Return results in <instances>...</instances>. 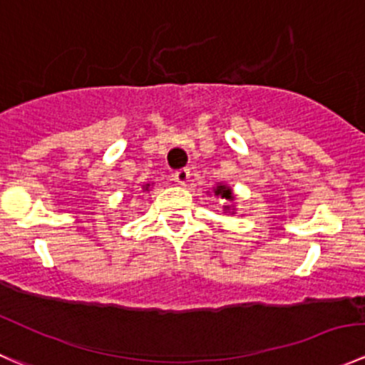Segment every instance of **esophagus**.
<instances>
[{
  "instance_id": "34e87169",
  "label": "esophagus",
  "mask_w": 365,
  "mask_h": 365,
  "mask_svg": "<svg viewBox=\"0 0 365 365\" xmlns=\"http://www.w3.org/2000/svg\"><path fill=\"white\" fill-rule=\"evenodd\" d=\"M174 178H175V181L184 186V184H187V181H190V170H187V168H181V170L175 172Z\"/></svg>"
}]
</instances>
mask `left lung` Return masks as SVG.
<instances>
[{"mask_svg":"<svg viewBox=\"0 0 365 365\" xmlns=\"http://www.w3.org/2000/svg\"><path fill=\"white\" fill-rule=\"evenodd\" d=\"M212 193H215V197H220V198H225V200H229V202H232L234 198V191H232V187L229 186V184H225V182H218L216 184L215 187H212ZM223 211L225 212H232L234 215V204L232 205H223Z\"/></svg>","mask_w":365,"mask_h":365,"instance_id":"left-lung-1","label":"left lung"}]
</instances>
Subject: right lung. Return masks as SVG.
<instances>
[{"label":"right lung","mask_w":365,"mask_h":365,"mask_svg":"<svg viewBox=\"0 0 365 365\" xmlns=\"http://www.w3.org/2000/svg\"><path fill=\"white\" fill-rule=\"evenodd\" d=\"M142 190H143V191H149V190H150V184H143Z\"/></svg>","instance_id":"right-lung-1"}]
</instances>
